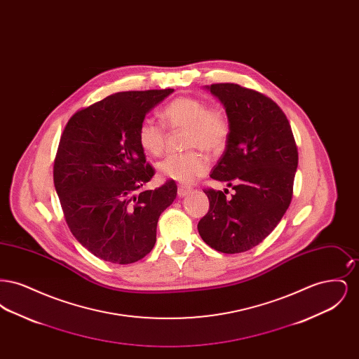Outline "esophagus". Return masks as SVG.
Returning a JSON list of instances; mask_svg holds the SVG:
<instances>
[{
  "instance_id": "esophagus-1",
  "label": "esophagus",
  "mask_w": 359,
  "mask_h": 359,
  "mask_svg": "<svg viewBox=\"0 0 359 359\" xmlns=\"http://www.w3.org/2000/svg\"><path fill=\"white\" fill-rule=\"evenodd\" d=\"M191 191H192L191 188L183 187V186H182V187L177 188V195H179L180 198H184V196H187L188 194H189Z\"/></svg>"
}]
</instances>
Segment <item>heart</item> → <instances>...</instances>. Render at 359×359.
I'll return each instance as SVG.
<instances>
[{"label":"heart","instance_id":"1","mask_svg":"<svg viewBox=\"0 0 359 359\" xmlns=\"http://www.w3.org/2000/svg\"><path fill=\"white\" fill-rule=\"evenodd\" d=\"M161 117L171 129H186L184 147L201 148L214 154L224 148L230 135V123L218 109H208L203 101L194 97H179L168 103ZM140 147L152 156H160L165 147V130L154 118H145L138 129ZM205 156L196 151L171 154L157 164L161 177L189 184L207 172Z\"/></svg>","mask_w":359,"mask_h":359}]
</instances>
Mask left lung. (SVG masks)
Returning a JSON list of instances; mask_svg holds the SVG:
<instances>
[{
	"mask_svg": "<svg viewBox=\"0 0 359 359\" xmlns=\"http://www.w3.org/2000/svg\"><path fill=\"white\" fill-rule=\"evenodd\" d=\"M222 103L230 135L210 177L236 191L205 189L208 212L198 223L205 243L226 255L266 238L292 201L299 154L290 121L276 103L234 83L205 86Z\"/></svg>",
	"mask_w": 359,
	"mask_h": 359,
	"instance_id": "left-lung-1",
	"label": "left lung"
}]
</instances>
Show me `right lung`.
<instances>
[{
	"label": "right lung",
	"mask_w": 359,
	"mask_h": 359,
	"mask_svg": "<svg viewBox=\"0 0 359 359\" xmlns=\"http://www.w3.org/2000/svg\"><path fill=\"white\" fill-rule=\"evenodd\" d=\"M173 88L125 91L76 111L60 137L53 183L76 241L103 261L126 265L156 243L157 221L172 205L173 180L141 191L154 175L138 142L145 116Z\"/></svg>",
	"instance_id": "obj_1"
}]
</instances>
